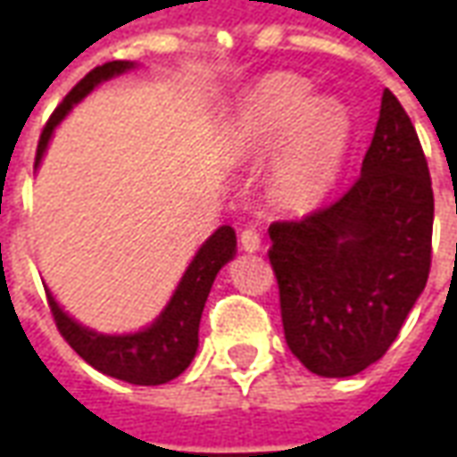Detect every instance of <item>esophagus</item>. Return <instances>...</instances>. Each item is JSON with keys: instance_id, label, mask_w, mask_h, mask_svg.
<instances>
[{"instance_id": "34e87169", "label": "esophagus", "mask_w": 457, "mask_h": 457, "mask_svg": "<svg viewBox=\"0 0 457 457\" xmlns=\"http://www.w3.org/2000/svg\"><path fill=\"white\" fill-rule=\"evenodd\" d=\"M239 245H242V249L245 252H257L259 247H262V235H259L257 228H245L242 232H239Z\"/></svg>"}]
</instances>
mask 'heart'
<instances>
[{
	"mask_svg": "<svg viewBox=\"0 0 457 457\" xmlns=\"http://www.w3.org/2000/svg\"><path fill=\"white\" fill-rule=\"evenodd\" d=\"M353 121L330 97L313 100L308 80L291 73L269 75L247 95L237 120L239 151L264 159L274 151V193L291 210L316 208L336 188Z\"/></svg>",
	"mask_w": 457,
	"mask_h": 457,
	"instance_id": "obj_1",
	"label": "heart"
}]
</instances>
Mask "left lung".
Masks as SVG:
<instances>
[{"instance_id":"1","label":"left lung","mask_w":457,"mask_h":457,"mask_svg":"<svg viewBox=\"0 0 457 457\" xmlns=\"http://www.w3.org/2000/svg\"><path fill=\"white\" fill-rule=\"evenodd\" d=\"M433 188L421 141L384 90L362 173L301 220L271 222L284 337L318 377H353L399 336L431 271Z\"/></svg>"}]
</instances>
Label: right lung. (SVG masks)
I'll return each mask as SVG.
<instances>
[{
  "mask_svg": "<svg viewBox=\"0 0 457 457\" xmlns=\"http://www.w3.org/2000/svg\"><path fill=\"white\" fill-rule=\"evenodd\" d=\"M129 68H134V63H129V61H112V63L97 65L95 71H90L80 83L75 85L71 93L65 95L63 103L55 107V112L51 114V120L46 121L44 131H41L38 149H36V166L44 156L55 124L63 120L68 110L78 100H83L95 85H100L112 75L124 73ZM235 247H237L235 229L229 225H222L198 249V254L193 257L190 267L186 269V274L180 278L169 306L163 308V313L149 328H144L134 336H103V333H95L90 328H83L80 323H75L68 313H63V308L55 303L51 294H46L55 328L65 337V343L71 345L85 362L93 364L97 372L110 374L121 382L139 384V386H156V384L170 382L180 372H186L190 360L195 357L203 308H205V301H208V294L218 271L235 257Z\"/></svg>",
  "mask_w": 457,
  "mask_h": 457,
  "instance_id": "add662e5",
  "label": "right lung"
}]
</instances>
